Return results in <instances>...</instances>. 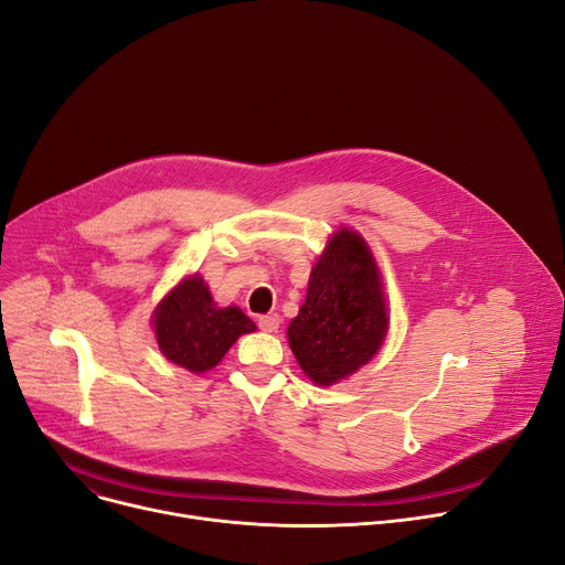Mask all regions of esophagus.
Instances as JSON below:
<instances>
[{
  "mask_svg": "<svg viewBox=\"0 0 565 565\" xmlns=\"http://www.w3.org/2000/svg\"><path fill=\"white\" fill-rule=\"evenodd\" d=\"M257 326H259V330H265V332H278V328H280V317H278V315L259 317V319H257Z\"/></svg>",
  "mask_w": 565,
  "mask_h": 565,
  "instance_id": "34e87169",
  "label": "esophagus"
}]
</instances>
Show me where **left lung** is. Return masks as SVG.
Here are the masks:
<instances>
[{"instance_id": "1", "label": "left lung", "mask_w": 565, "mask_h": 565, "mask_svg": "<svg viewBox=\"0 0 565 565\" xmlns=\"http://www.w3.org/2000/svg\"><path fill=\"white\" fill-rule=\"evenodd\" d=\"M386 300L375 257L355 231H337L312 267L308 296L287 328L291 353L319 386L353 375L386 337Z\"/></svg>"}]
</instances>
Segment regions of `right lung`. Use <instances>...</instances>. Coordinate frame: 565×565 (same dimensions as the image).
Instances as JSON below:
<instances>
[{
    "instance_id": "add662e5",
    "label": "right lung",
    "mask_w": 565,
    "mask_h": 565,
    "mask_svg": "<svg viewBox=\"0 0 565 565\" xmlns=\"http://www.w3.org/2000/svg\"><path fill=\"white\" fill-rule=\"evenodd\" d=\"M162 355L181 369L205 373L222 362L231 345L255 323L239 308H216L199 274L181 280L153 312Z\"/></svg>"
}]
</instances>
